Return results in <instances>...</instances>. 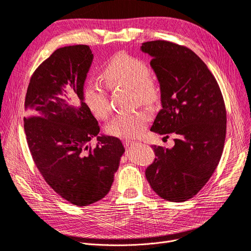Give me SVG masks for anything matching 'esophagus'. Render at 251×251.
<instances>
[{"label": "esophagus", "mask_w": 251, "mask_h": 251, "mask_svg": "<svg viewBox=\"0 0 251 251\" xmlns=\"http://www.w3.org/2000/svg\"><path fill=\"white\" fill-rule=\"evenodd\" d=\"M123 144H124V146H126V147H130V146L134 145V144H135V142H133V141H129V140H125V141L123 142Z\"/></svg>", "instance_id": "esophagus-1"}]
</instances>
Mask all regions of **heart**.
Returning a JSON list of instances; mask_svg holds the SVG:
<instances>
[{
	"label": "heart",
	"mask_w": 251,
	"mask_h": 251,
	"mask_svg": "<svg viewBox=\"0 0 251 251\" xmlns=\"http://www.w3.org/2000/svg\"><path fill=\"white\" fill-rule=\"evenodd\" d=\"M102 77L110 88L131 90L134 101L141 105L151 106L160 99L158 82L150 74L145 61L126 52L114 54L102 69ZM83 100L93 115L104 119L110 113L107 90L103 83L90 80L83 89ZM150 121V115L144 110L118 115L107 125V132L120 138L140 136Z\"/></svg>",
	"instance_id": "heart-1"
}]
</instances>
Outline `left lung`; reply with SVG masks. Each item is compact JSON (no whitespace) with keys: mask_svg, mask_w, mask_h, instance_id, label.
Returning a JSON list of instances; mask_svg holds the SVG:
<instances>
[{"mask_svg":"<svg viewBox=\"0 0 251 251\" xmlns=\"http://www.w3.org/2000/svg\"><path fill=\"white\" fill-rule=\"evenodd\" d=\"M158 78L162 108L151 131L177 134L172 149L153 146L156 158L146 178L158 196L185 201L206 185L219 163L226 133V110L214 75L198 54L170 41L143 43Z\"/></svg>","mask_w":251,"mask_h":251,"instance_id":"1","label":"left lung"}]
</instances>
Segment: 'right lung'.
Wrapping results in <instances>:
<instances>
[{
	"instance_id": "1",
	"label": "right lung",
	"mask_w": 251,
	"mask_h": 251,
	"mask_svg": "<svg viewBox=\"0 0 251 251\" xmlns=\"http://www.w3.org/2000/svg\"><path fill=\"white\" fill-rule=\"evenodd\" d=\"M92 61L88 45L54 50L33 73L25 101L24 127L37 169L53 191L78 207L106 196L125 152L119 138L98 135L97 120L83 101ZM66 85L80 98L78 107L68 104L66 95L57 97ZM94 137L98 144L92 148Z\"/></svg>"
}]
</instances>
